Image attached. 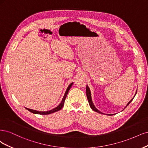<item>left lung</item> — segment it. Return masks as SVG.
<instances>
[{"instance_id": "obj_1", "label": "left lung", "mask_w": 148, "mask_h": 148, "mask_svg": "<svg viewBox=\"0 0 148 148\" xmlns=\"http://www.w3.org/2000/svg\"><path fill=\"white\" fill-rule=\"evenodd\" d=\"M86 94H87V99H88V103H89V104H90V106L91 107V108L93 109V110L94 111H95V112H98V113L103 114L101 112H100L99 110H98V109H97L96 108H95V106H94V104H93L92 100V97H91V93H90V90L89 87H88V86H87V87H86ZM136 93H135V95H136ZM135 96H134V97H135ZM134 97H133V98L130 100V101L128 103V104H127L126 107L132 101V100L133 99V98H134ZM126 107H125V108H126ZM108 115H109V116H112V115H114V114H108Z\"/></svg>"}]
</instances>
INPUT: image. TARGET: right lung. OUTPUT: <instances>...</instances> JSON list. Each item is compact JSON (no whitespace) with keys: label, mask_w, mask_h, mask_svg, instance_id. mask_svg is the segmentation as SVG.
<instances>
[{"label":"right lung","mask_w":148,"mask_h":148,"mask_svg":"<svg viewBox=\"0 0 148 148\" xmlns=\"http://www.w3.org/2000/svg\"><path fill=\"white\" fill-rule=\"evenodd\" d=\"M73 82L71 83V84L69 85V86H68L67 90H66V92H65V94H64V97H63V99H62V101H61V103L59 104V105H58V106L56 107L55 108H54V109H51V110L47 111H44V112H43V111L41 112V111H36V110H33V109H28V108H26V109H27L28 111H29L30 112H32L33 114H41V115H47V114H50L53 113V112H56V111H60V109H61L62 108H63V106H64L65 99H66V97H67V95H68V93L69 90H70V88H71V86H72V85H73Z\"/></svg>","instance_id":"obj_1"}]
</instances>
